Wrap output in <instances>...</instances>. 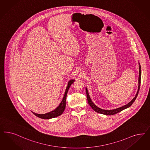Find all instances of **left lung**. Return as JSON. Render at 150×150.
Masks as SVG:
<instances>
[{"instance_id":"obj_1","label":"left lung","mask_w":150,"mask_h":150,"mask_svg":"<svg viewBox=\"0 0 150 150\" xmlns=\"http://www.w3.org/2000/svg\"><path fill=\"white\" fill-rule=\"evenodd\" d=\"M139 86H138V90H137V92L136 94L135 97H134L132 100L131 102H129L128 104H126L124 106H121L120 108H116L115 109H112V110H105V109H101L99 107H98L97 105H96L93 102H92V99H91L90 96H89V93L88 92V89H87V87H86V94H87V100H88V104H89V105L91 106L92 109L94 110L95 111H96L98 113H100V114H104V115H114L115 114H117L119 112L127 109L128 108H129L130 106L133 104V103L135 102L136 98L137 97V95H138V93L139 92V90H140V83H141V66L140 64V63L139 62Z\"/></svg>"}]
</instances>
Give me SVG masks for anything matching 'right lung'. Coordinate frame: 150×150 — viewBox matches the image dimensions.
Returning a JSON list of instances; mask_svg holds the SVG:
<instances>
[{
  "label": "right lung",
  "instance_id": "obj_1",
  "mask_svg": "<svg viewBox=\"0 0 150 150\" xmlns=\"http://www.w3.org/2000/svg\"><path fill=\"white\" fill-rule=\"evenodd\" d=\"M74 81H75V79H71L70 81H68L67 86L66 87V91H65V93H64L63 99H62L61 102L60 103L59 105L54 110L50 111V112H47L46 114H36V113H35L34 112H33V111H32V112L35 115L41 118V119H52V118H54V117H57V116L61 115L63 113V111H64V109H65V108H66V97H67V94L68 89H69V87H71V84L74 82Z\"/></svg>",
  "mask_w": 150,
  "mask_h": 150
}]
</instances>
